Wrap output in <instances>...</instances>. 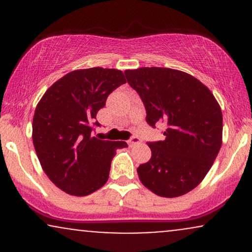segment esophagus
<instances>
[{
	"label": "esophagus",
	"instance_id": "obj_1",
	"mask_svg": "<svg viewBox=\"0 0 252 252\" xmlns=\"http://www.w3.org/2000/svg\"><path fill=\"white\" fill-rule=\"evenodd\" d=\"M138 143H141V140L137 137V136H134V137H131L128 141V144H129L130 147H134V146H136V144H138Z\"/></svg>",
	"mask_w": 252,
	"mask_h": 252
}]
</instances>
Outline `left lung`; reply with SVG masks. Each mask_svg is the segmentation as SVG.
Returning a JSON list of instances; mask_svg holds the SVG:
<instances>
[{"mask_svg": "<svg viewBox=\"0 0 252 252\" xmlns=\"http://www.w3.org/2000/svg\"><path fill=\"white\" fill-rule=\"evenodd\" d=\"M124 73L142 99L149 126L167 124L166 138L148 143L152 158L140 164L138 178L158 196L186 194L206 176L220 150V106L210 89L186 72L140 67Z\"/></svg>", "mask_w": 252, "mask_h": 252, "instance_id": "left-lung-1", "label": "left lung"}]
</instances>
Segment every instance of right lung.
<instances>
[{
  "instance_id": "add662e5",
  "label": "right lung",
  "mask_w": 252,
  "mask_h": 252,
  "mask_svg": "<svg viewBox=\"0 0 252 252\" xmlns=\"http://www.w3.org/2000/svg\"><path fill=\"white\" fill-rule=\"evenodd\" d=\"M126 83L115 68L72 71L57 80L37 103L33 117V144L43 172L67 194L85 196L106 184L110 166L123 141L92 135L98 110L115 89Z\"/></svg>"
}]
</instances>
